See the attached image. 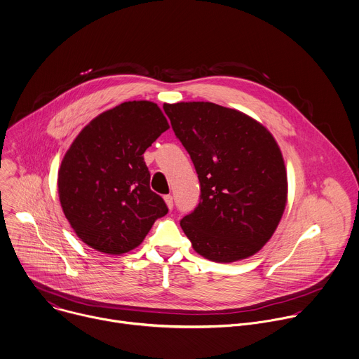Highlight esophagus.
I'll return each instance as SVG.
<instances>
[{
    "mask_svg": "<svg viewBox=\"0 0 359 359\" xmlns=\"http://www.w3.org/2000/svg\"><path fill=\"white\" fill-rule=\"evenodd\" d=\"M163 198H165V203H166L168 208H169V210H172V208H173V197H172L170 194H168V196H165Z\"/></svg>",
    "mask_w": 359,
    "mask_h": 359,
    "instance_id": "obj_1",
    "label": "esophagus"
}]
</instances>
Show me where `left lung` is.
Listing matches in <instances>:
<instances>
[{
    "label": "left lung",
    "mask_w": 359,
    "mask_h": 359,
    "mask_svg": "<svg viewBox=\"0 0 359 359\" xmlns=\"http://www.w3.org/2000/svg\"><path fill=\"white\" fill-rule=\"evenodd\" d=\"M200 180V203L180 221L193 250L229 264L255 255L287 203L282 151L259 121L208 101L163 104Z\"/></svg>",
    "instance_id": "8db88e82"
}]
</instances>
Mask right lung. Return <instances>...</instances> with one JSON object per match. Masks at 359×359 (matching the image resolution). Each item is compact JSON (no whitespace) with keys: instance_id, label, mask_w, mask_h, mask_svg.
I'll return each mask as SVG.
<instances>
[{"instance_id":"add662e5","label":"right lung","mask_w":359,"mask_h":359,"mask_svg":"<svg viewBox=\"0 0 359 359\" xmlns=\"http://www.w3.org/2000/svg\"><path fill=\"white\" fill-rule=\"evenodd\" d=\"M169 130L158 104L127 101L98 114L79 133L57 172L62 210L90 248L123 255L142 244L168 214L151 190L144 152Z\"/></svg>"}]
</instances>
